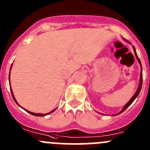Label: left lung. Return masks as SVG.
<instances>
[{
	"label": "left lung",
	"instance_id": "1",
	"mask_svg": "<svg viewBox=\"0 0 150 150\" xmlns=\"http://www.w3.org/2000/svg\"><path fill=\"white\" fill-rule=\"evenodd\" d=\"M124 40H125L126 42H127V43H130V42H129L128 40H126V39H124ZM132 48H133V50H134V53H135V57H136L137 60H138V63H139V64H140V66H141V75H140V82H139V86H138V89H137L136 92H135V94H134V96H132V98L130 99V100H129V101L127 102V103H126V105H125V106H124V107H123L122 110H121V111L119 113H117V114H116L115 115H119V114H121V113H122L123 112H124V110H125L127 108V107H129V106H130V105L132 104V102H133L134 100H135V99L136 98L138 97V95H139L140 92H141V87H142V81H143V77H142V66H141V61H140V59H139V58H138V54H137V53H136V51H135V47H134V46H132ZM100 114H101V113H100Z\"/></svg>",
	"mask_w": 150,
	"mask_h": 150
}]
</instances>
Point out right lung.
Segmentation results:
<instances>
[{
  "mask_svg": "<svg viewBox=\"0 0 150 150\" xmlns=\"http://www.w3.org/2000/svg\"><path fill=\"white\" fill-rule=\"evenodd\" d=\"M12 66H11L10 71H11V69H12ZM9 75H10V72H9ZM9 76H10V75H9ZM9 81H10V80H9ZM10 88H11V85H10ZM10 90H11V93H12V97H13V99H14V100H15V101L16 102V103H17V104L18 105V106H20V105H19V104H18V102L16 101V99L15 98V96H14L13 92H12V89H10ZM20 107H21V106H20ZM22 108H23V107H22ZM23 110H26V111L27 112L30 113V114H31V115H35V116H40V117H41V116H45V115H49V114H50V113L53 112H54V110H56V108L54 109V110H52V111H51V112H48V113H46V114H41V113H35V112H30V111H28V110H25V109H23Z\"/></svg>",
  "mask_w": 150,
  "mask_h": 150,
  "instance_id": "1",
  "label": "right lung"
}]
</instances>
